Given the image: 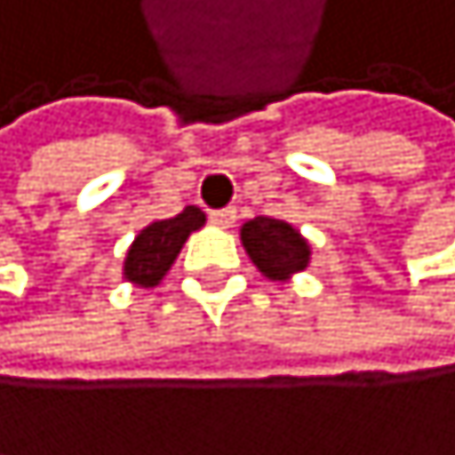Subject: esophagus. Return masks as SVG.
I'll use <instances>...</instances> for the list:
<instances>
[{"label": "esophagus", "instance_id": "esophagus-1", "mask_svg": "<svg viewBox=\"0 0 455 455\" xmlns=\"http://www.w3.org/2000/svg\"><path fill=\"white\" fill-rule=\"evenodd\" d=\"M209 218H212V223H214V226H220V229H229V226L235 223V218H237V212L232 209V205H226V209L212 212Z\"/></svg>", "mask_w": 455, "mask_h": 455}]
</instances>
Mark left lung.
Wrapping results in <instances>:
<instances>
[{
	"mask_svg": "<svg viewBox=\"0 0 455 455\" xmlns=\"http://www.w3.org/2000/svg\"><path fill=\"white\" fill-rule=\"evenodd\" d=\"M241 241L252 264L273 282H284L310 261V246L299 229L275 218H255L243 223Z\"/></svg>",
	"mask_w": 455,
	"mask_h": 455,
	"instance_id": "1",
	"label": "left lung"
}]
</instances>
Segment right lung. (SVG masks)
<instances>
[{"mask_svg": "<svg viewBox=\"0 0 455 455\" xmlns=\"http://www.w3.org/2000/svg\"><path fill=\"white\" fill-rule=\"evenodd\" d=\"M203 223H205V214L197 205H186L177 218L145 226V229L136 235L133 246L127 250L124 278L133 282L136 287H156L162 282V275L171 269V264L177 261V255L182 250V243L188 241V235L194 229H200Z\"/></svg>", "mask_w": 455, "mask_h": 455, "instance_id": "right-lung-1", "label": "right lung"}]
</instances>
